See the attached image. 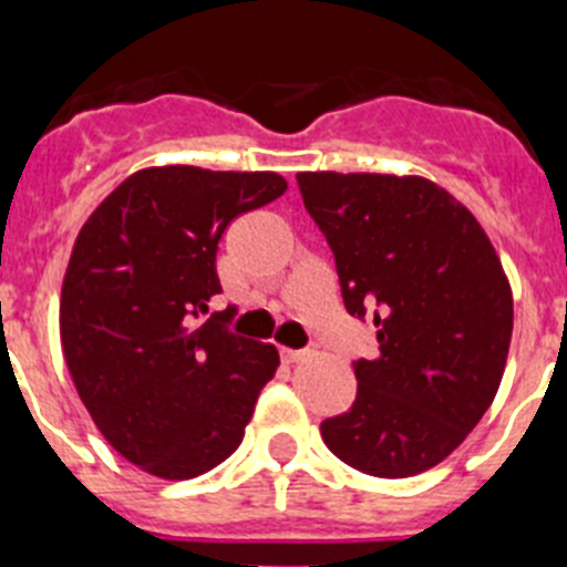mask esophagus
Returning a JSON list of instances; mask_svg holds the SVG:
<instances>
[{
    "label": "esophagus",
    "mask_w": 567,
    "mask_h": 567,
    "mask_svg": "<svg viewBox=\"0 0 567 567\" xmlns=\"http://www.w3.org/2000/svg\"><path fill=\"white\" fill-rule=\"evenodd\" d=\"M280 358H284V363H298L303 352L300 349H280Z\"/></svg>",
    "instance_id": "1"
}]
</instances>
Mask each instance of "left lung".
Instances as JSON below:
<instances>
[{
	"label": "left lung",
	"mask_w": 567,
	"mask_h": 567,
	"mask_svg": "<svg viewBox=\"0 0 567 567\" xmlns=\"http://www.w3.org/2000/svg\"><path fill=\"white\" fill-rule=\"evenodd\" d=\"M303 207L334 255L346 312L372 320L358 398L320 423L334 457L412 477L468 437L503 380L514 300L477 218L417 175L298 173Z\"/></svg>",
	"instance_id": "left-lung-1"
}]
</instances>
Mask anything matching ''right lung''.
<instances>
[{"instance_id":"obj_1","label":"right lung","mask_w":567,"mask_h":567,"mask_svg":"<svg viewBox=\"0 0 567 567\" xmlns=\"http://www.w3.org/2000/svg\"><path fill=\"white\" fill-rule=\"evenodd\" d=\"M278 173L150 167L87 218L59 329L76 392L115 452L164 480L215 468L244 440L275 346L229 332L215 252L240 213L284 195Z\"/></svg>"}]
</instances>
